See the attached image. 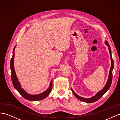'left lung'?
Masks as SVG:
<instances>
[{"label": "left lung", "instance_id": "left-lung-1", "mask_svg": "<svg viewBox=\"0 0 120 120\" xmlns=\"http://www.w3.org/2000/svg\"><path fill=\"white\" fill-rule=\"evenodd\" d=\"M105 44L109 47V52L110 57V60H111V67L109 70V77H108V80H107V82L105 84V86L103 88V89L101 90L100 92H98L95 96H93V97L90 98H86L80 97V96H78L77 94H76L74 90H73V89L71 88V90L73 94H74V95L78 99H79V100L81 101H83L84 102H86V103H93V102L97 101L108 90H109V87H110L111 84H112V70L114 67V63H113V60H112V51H111L110 47L106 41H105Z\"/></svg>", "mask_w": 120, "mask_h": 120}]
</instances>
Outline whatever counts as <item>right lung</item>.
<instances>
[{
  "instance_id": "add662e5",
  "label": "right lung",
  "mask_w": 120,
  "mask_h": 120,
  "mask_svg": "<svg viewBox=\"0 0 120 120\" xmlns=\"http://www.w3.org/2000/svg\"><path fill=\"white\" fill-rule=\"evenodd\" d=\"M16 45L13 51V56L10 62V68L11 70V81L13 86L17 91H18L20 94L23 97H24L25 99H27L28 100L30 101H39L42 100V99L46 98L50 94L51 92V89L52 88V79H51V82L50 83V85L48 88L45 91L41 93V94H37V95H30L26 93L24 90L22 89L21 87V85L20 84L19 81H18V78L17 77V75L15 72V70L14 69V56H15V49Z\"/></svg>"
}]
</instances>
